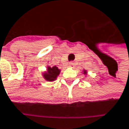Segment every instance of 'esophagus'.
<instances>
[{
    "instance_id": "34e87169",
    "label": "esophagus",
    "mask_w": 129,
    "mask_h": 129,
    "mask_svg": "<svg viewBox=\"0 0 129 129\" xmlns=\"http://www.w3.org/2000/svg\"><path fill=\"white\" fill-rule=\"evenodd\" d=\"M69 67H70V68L74 67V63H73V61H70V62L69 63Z\"/></svg>"
}]
</instances>
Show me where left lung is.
Here are the masks:
<instances>
[{"label": "left lung", "mask_w": 129, "mask_h": 129, "mask_svg": "<svg viewBox=\"0 0 129 129\" xmlns=\"http://www.w3.org/2000/svg\"><path fill=\"white\" fill-rule=\"evenodd\" d=\"M86 70H83V74H86Z\"/></svg>", "instance_id": "1"}]
</instances>
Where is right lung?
<instances>
[{
    "mask_svg": "<svg viewBox=\"0 0 129 129\" xmlns=\"http://www.w3.org/2000/svg\"><path fill=\"white\" fill-rule=\"evenodd\" d=\"M60 73V70L57 67H48L47 71L45 72L43 76L47 81H54L56 79L57 76Z\"/></svg>",
    "mask_w": 129,
    "mask_h": 129,
    "instance_id": "add662e5",
    "label": "right lung"
}]
</instances>
